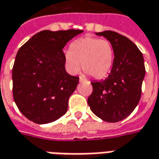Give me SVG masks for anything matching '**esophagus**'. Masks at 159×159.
<instances>
[{
	"mask_svg": "<svg viewBox=\"0 0 159 159\" xmlns=\"http://www.w3.org/2000/svg\"><path fill=\"white\" fill-rule=\"evenodd\" d=\"M79 81H80V82H85V81H87V80L85 79L84 77H82V76H79Z\"/></svg>",
	"mask_w": 159,
	"mask_h": 159,
	"instance_id": "34e87169",
	"label": "esophagus"
}]
</instances>
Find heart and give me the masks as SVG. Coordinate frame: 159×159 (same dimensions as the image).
<instances>
[{
  "label": "heart",
  "mask_w": 159,
  "mask_h": 159,
  "mask_svg": "<svg viewBox=\"0 0 159 159\" xmlns=\"http://www.w3.org/2000/svg\"><path fill=\"white\" fill-rule=\"evenodd\" d=\"M114 52L111 42L105 39L83 37L73 41L64 53L66 70L76 74L82 69L94 78H103L113 66Z\"/></svg>",
  "instance_id": "heart-1"
}]
</instances>
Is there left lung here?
<instances>
[{
  "label": "left lung",
  "mask_w": 159,
  "mask_h": 159,
  "mask_svg": "<svg viewBox=\"0 0 159 159\" xmlns=\"http://www.w3.org/2000/svg\"><path fill=\"white\" fill-rule=\"evenodd\" d=\"M95 34L110 41L114 58L106 79L91 83L93 91L88 104L104 121L118 122L131 114L140 100L145 74L144 57L137 45L121 34L113 31Z\"/></svg>",
  "instance_id": "left-lung-1"
}]
</instances>
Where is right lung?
Instances as JSON below:
<instances>
[{
    "label": "right lung",
    "instance_id": "obj_1",
    "mask_svg": "<svg viewBox=\"0 0 159 159\" xmlns=\"http://www.w3.org/2000/svg\"><path fill=\"white\" fill-rule=\"evenodd\" d=\"M83 32L44 30L19 49L12 72L13 95L19 110L31 121L47 124L67 112L79 77L65 70L63 49Z\"/></svg>",
    "mask_w": 159,
    "mask_h": 159
}]
</instances>
